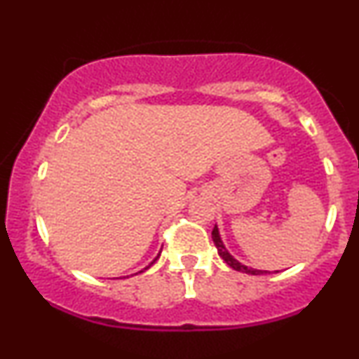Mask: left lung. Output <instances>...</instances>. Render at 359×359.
<instances>
[{
    "mask_svg": "<svg viewBox=\"0 0 359 359\" xmlns=\"http://www.w3.org/2000/svg\"><path fill=\"white\" fill-rule=\"evenodd\" d=\"M212 241H214V245H216L217 253H219V257H221L222 259H224V262L228 263V265L231 266L233 270L243 271V273H250V275H265V273H270V271H266V270H255V269H250V266L243 265V263L238 262L236 258H233V255L229 253L228 250H226L224 243H222V240H221V234H219V229H217V226H214V229H212ZM275 273H277V271H275Z\"/></svg>",
    "mask_w": 359,
    "mask_h": 359,
    "instance_id": "8db88e82",
    "label": "left lung"
}]
</instances>
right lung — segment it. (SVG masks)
Wrapping results in <instances>:
<instances>
[{
    "label": "right lung",
    "instance_id": "1",
    "mask_svg": "<svg viewBox=\"0 0 359 359\" xmlns=\"http://www.w3.org/2000/svg\"><path fill=\"white\" fill-rule=\"evenodd\" d=\"M158 257H160V253H158ZM158 257H156V258L154 259V262H151V263H150V265H148V266H147V269H143V270H148V269H150V266H151V265H154V263L156 262V259H158ZM143 270H142V271H143ZM142 271H140V273H142Z\"/></svg>",
    "mask_w": 359,
    "mask_h": 359
}]
</instances>
